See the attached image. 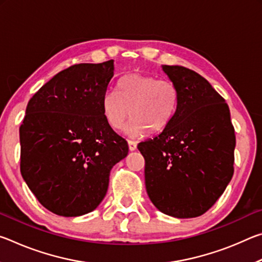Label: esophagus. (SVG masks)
<instances>
[{
    "instance_id": "obj_1",
    "label": "esophagus",
    "mask_w": 262,
    "mask_h": 262,
    "mask_svg": "<svg viewBox=\"0 0 262 262\" xmlns=\"http://www.w3.org/2000/svg\"><path fill=\"white\" fill-rule=\"evenodd\" d=\"M128 148H129L130 151H134L137 148V143L135 141H132V140H128Z\"/></svg>"
}]
</instances>
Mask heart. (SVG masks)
Returning <instances> with one entry per match:
<instances>
[{
  "mask_svg": "<svg viewBox=\"0 0 262 262\" xmlns=\"http://www.w3.org/2000/svg\"><path fill=\"white\" fill-rule=\"evenodd\" d=\"M179 104L178 89L168 79L133 73L118 83V91L107 90L101 97V112L107 125L118 129L125 127L130 136H141L149 129L159 133L173 119Z\"/></svg>",
  "mask_w": 262,
  "mask_h": 262,
  "instance_id": "heart-1",
  "label": "heart"
}]
</instances>
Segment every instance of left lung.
Wrapping results in <instances>:
<instances>
[{"label": "left lung", "mask_w": 262, "mask_h": 262, "mask_svg": "<svg viewBox=\"0 0 262 262\" xmlns=\"http://www.w3.org/2000/svg\"><path fill=\"white\" fill-rule=\"evenodd\" d=\"M162 68L178 89V108L161 134L137 149L154 206L193 219L210 209L231 180L236 136L228 104L206 78L181 66Z\"/></svg>", "instance_id": "8db88e82"}]
</instances>
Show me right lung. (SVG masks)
I'll list each match as a JSON object with an SVG mask.
<instances>
[{"instance_id":"1","label":"right lung","mask_w":262,"mask_h":262,"mask_svg":"<svg viewBox=\"0 0 262 262\" xmlns=\"http://www.w3.org/2000/svg\"><path fill=\"white\" fill-rule=\"evenodd\" d=\"M114 61L62 70L30 99L19 128L20 173L41 205L56 215L95 210L108 188L110 172L128 144L101 112Z\"/></svg>"}]
</instances>
